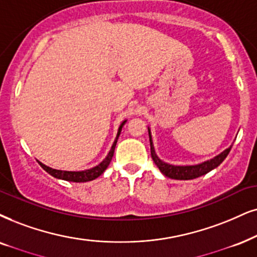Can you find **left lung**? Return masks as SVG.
<instances>
[{"mask_svg": "<svg viewBox=\"0 0 257 257\" xmlns=\"http://www.w3.org/2000/svg\"><path fill=\"white\" fill-rule=\"evenodd\" d=\"M148 135H149V142H151V154L153 161L155 162L157 167L160 170V172L164 175H166L167 178L175 180H191L196 179L198 177L209 173L210 171L215 170L216 167H218L220 164L224 161V159L228 157L230 149L232 146H230L229 148H226L225 151H223L220 154L216 155L215 158L206 160L201 164L197 165H172L167 164V162L162 161L160 158L158 157L157 153H155L154 144H153L152 140V133L151 128L148 126Z\"/></svg>", "mask_w": 257, "mask_h": 257, "instance_id": "8db88e82", "label": "left lung"}]
</instances>
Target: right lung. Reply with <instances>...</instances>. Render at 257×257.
Returning a JSON list of instances; mask_svg holds the SVG:
<instances>
[{"instance_id":"right-lung-1","label":"right lung","mask_w":257,"mask_h":257,"mask_svg":"<svg viewBox=\"0 0 257 257\" xmlns=\"http://www.w3.org/2000/svg\"><path fill=\"white\" fill-rule=\"evenodd\" d=\"M125 122H126V119H124V121L119 124L117 135H116V139H115V141H113L111 148H110L108 155L103 159V161H100L98 165H96L95 167L89 168V170H84V171H63V170H56V168L46 166V165L42 164V162H40L39 160H37V161L39 162V165H40V166L47 172L48 174H51L52 177L57 178V179L71 181V183H85V181L95 180L96 178H98L100 174H103V172L108 168L110 161H111V159L113 157V152H115V147H116V144H117L119 134H121L122 128H123V125L125 124Z\"/></svg>"}]
</instances>
